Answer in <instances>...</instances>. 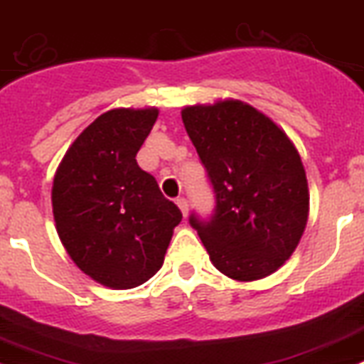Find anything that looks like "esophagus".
Here are the masks:
<instances>
[{
    "label": "esophagus",
    "instance_id": "obj_1",
    "mask_svg": "<svg viewBox=\"0 0 364 364\" xmlns=\"http://www.w3.org/2000/svg\"><path fill=\"white\" fill-rule=\"evenodd\" d=\"M176 206L180 208V212H182V215L188 217V200H186L184 197L176 198Z\"/></svg>",
    "mask_w": 364,
    "mask_h": 364
}]
</instances>
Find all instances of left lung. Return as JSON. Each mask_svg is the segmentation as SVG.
I'll return each mask as SVG.
<instances>
[{
    "instance_id": "1",
    "label": "left lung",
    "mask_w": 364,
    "mask_h": 364,
    "mask_svg": "<svg viewBox=\"0 0 364 364\" xmlns=\"http://www.w3.org/2000/svg\"><path fill=\"white\" fill-rule=\"evenodd\" d=\"M215 191L212 220L189 217L210 262L237 282L276 272L296 250L309 215L306 169L271 117L239 99L182 108Z\"/></svg>"
}]
</instances>
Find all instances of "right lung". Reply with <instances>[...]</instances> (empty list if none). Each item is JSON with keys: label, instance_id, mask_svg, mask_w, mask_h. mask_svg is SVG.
I'll use <instances>...</instances> for the list:
<instances>
[{"label": "right lung", "instance_id": "obj_1", "mask_svg": "<svg viewBox=\"0 0 364 364\" xmlns=\"http://www.w3.org/2000/svg\"><path fill=\"white\" fill-rule=\"evenodd\" d=\"M156 117V107L105 112L77 136L55 173L58 237L80 271L105 287L132 289L156 274L182 220L136 161Z\"/></svg>", "mask_w": 364, "mask_h": 364}]
</instances>
